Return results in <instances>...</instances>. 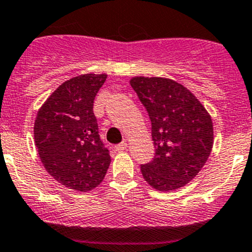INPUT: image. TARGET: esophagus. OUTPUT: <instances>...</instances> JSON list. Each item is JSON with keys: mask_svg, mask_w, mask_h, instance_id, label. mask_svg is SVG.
<instances>
[{"mask_svg": "<svg viewBox=\"0 0 252 252\" xmlns=\"http://www.w3.org/2000/svg\"><path fill=\"white\" fill-rule=\"evenodd\" d=\"M126 148H127V143H126V142H121V143H119L118 146H115V149L118 152H124Z\"/></svg>", "mask_w": 252, "mask_h": 252, "instance_id": "obj_1", "label": "esophagus"}]
</instances>
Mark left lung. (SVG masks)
Segmentation results:
<instances>
[{
  "label": "left lung",
  "instance_id": "8db88e82",
  "mask_svg": "<svg viewBox=\"0 0 252 252\" xmlns=\"http://www.w3.org/2000/svg\"><path fill=\"white\" fill-rule=\"evenodd\" d=\"M152 123L156 156L141 165L144 180L158 191L178 190L200 173L213 147V123L186 87L161 77L129 81Z\"/></svg>",
  "mask_w": 252,
  "mask_h": 252
}]
</instances>
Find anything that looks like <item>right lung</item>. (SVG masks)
Instances as JSON below:
<instances>
[{
  "label": "right lung",
  "instance_id": "right-lung-1",
  "mask_svg": "<svg viewBox=\"0 0 252 252\" xmlns=\"http://www.w3.org/2000/svg\"><path fill=\"white\" fill-rule=\"evenodd\" d=\"M106 77L87 73L63 82L36 114L34 139L42 165L71 190L95 189L110 165L93 113L94 99Z\"/></svg>",
  "mask_w": 252,
  "mask_h": 252
}]
</instances>
